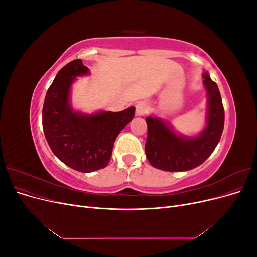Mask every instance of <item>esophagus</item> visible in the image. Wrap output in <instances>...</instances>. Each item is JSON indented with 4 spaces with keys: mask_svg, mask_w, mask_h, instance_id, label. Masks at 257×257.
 <instances>
[{
    "mask_svg": "<svg viewBox=\"0 0 257 257\" xmlns=\"http://www.w3.org/2000/svg\"><path fill=\"white\" fill-rule=\"evenodd\" d=\"M148 111V105L145 102H139L136 105V115H145Z\"/></svg>",
    "mask_w": 257,
    "mask_h": 257,
    "instance_id": "1",
    "label": "esophagus"
}]
</instances>
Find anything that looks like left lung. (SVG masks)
<instances>
[{
	"instance_id": "left-lung-1",
	"label": "left lung",
	"mask_w": 257,
	"mask_h": 257,
	"mask_svg": "<svg viewBox=\"0 0 257 257\" xmlns=\"http://www.w3.org/2000/svg\"><path fill=\"white\" fill-rule=\"evenodd\" d=\"M204 84L208 92L207 127L197 137L174 133L167 124L148 116L146 155L150 164L165 172H185L199 166L211 155L224 128V107L219 88L207 73Z\"/></svg>"
}]
</instances>
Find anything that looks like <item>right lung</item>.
<instances>
[{
    "label": "right lung",
    "mask_w": 257,
    "mask_h": 257,
    "mask_svg": "<svg viewBox=\"0 0 257 257\" xmlns=\"http://www.w3.org/2000/svg\"><path fill=\"white\" fill-rule=\"evenodd\" d=\"M88 73L81 60L67 63L49 87L43 107V128L50 149L64 164L81 173L108 165L116 136L135 114L134 107L92 115L73 111L69 89L77 76Z\"/></svg>",
    "instance_id": "add662e5"
}]
</instances>
